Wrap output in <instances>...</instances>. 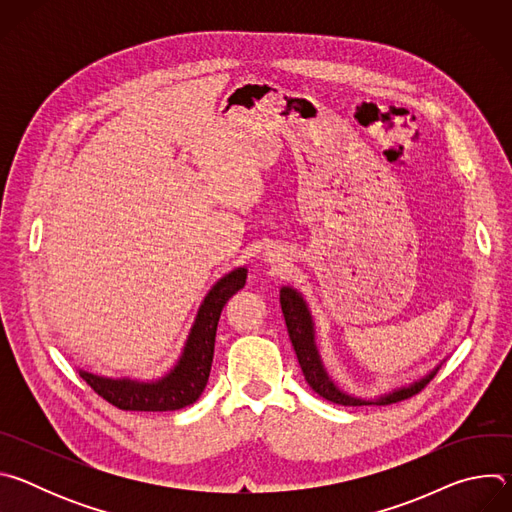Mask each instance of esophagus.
I'll list each match as a JSON object with an SVG mask.
<instances>
[{
	"label": "esophagus",
	"instance_id": "1",
	"mask_svg": "<svg viewBox=\"0 0 512 512\" xmlns=\"http://www.w3.org/2000/svg\"><path fill=\"white\" fill-rule=\"evenodd\" d=\"M265 261L271 263V265H277L283 261V253L279 249H267L265 251Z\"/></svg>",
	"mask_w": 512,
	"mask_h": 512
}]
</instances>
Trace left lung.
I'll return each instance as SVG.
<instances>
[{"mask_svg":"<svg viewBox=\"0 0 512 512\" xmlns=\"http://www.w3.org/2000/svg\"><path fill=\"white\" fill-rule=\"evenodd\" d=\"M279 304H281V312H283V318H285V326H287V334H289V340L291 344H294V350L298 354V362L302 367V373L308 381V385L324 399L336 403V405H352V407H358V405H389V403H397V401H403V399H409L413 395H417L433 377L435 373L440 371L442 362L437 364V367L433 371H429L425 377L409 383V385H403V387H397L389 393H383L375 399H364V397H356L348 391H344L336 381L334 377L328 373L326 364H324V358L320 354V346L316 342V324H314V316H312V310L306 302V298L300 294V291L296 287L291 285H283L279 289Z\"/></svg>","mask_w":512,"mask_h":512,"instance_id":"1","label":"left lung"}]
</instances>
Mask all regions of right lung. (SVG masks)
<instances>
[{
    "mask_svg": "<svg viewBox=\"0 0 512 512\" xmlns=\"http://www.w3.org/2000/svg\"><path fill=\"white\" fill-rule=\"evenodd\" d=\"M247 281V267H237L218 279L204 296L194 324L174 367L160 379H111L79 369V375L111 405L125 411H176L192 405L204 391L214 356L218 318L231 296Z\"/></svg>",
    "mask_w": 512,
    "mask_h": 512,
    "instance_id": "1",
    "label": "right lung"
}]
</instances>
